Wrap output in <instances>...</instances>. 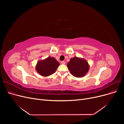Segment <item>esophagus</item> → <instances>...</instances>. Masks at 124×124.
Instances as JSON below:
<instances>
[{"instance_id":"obj_1","label":"esophagus","mask_w":124,"mask_h":124,"mask_svg":"<svg viewBox=\"0 0 124 124\" xmlns=\"http://www.w3.org/2000/svg\"><path fill=\"white\" fill-rule=\"evenodd\" d=\"M61 63H62V64L65 65V62L64 61H61Z\"/></svg>"}]
</instances>
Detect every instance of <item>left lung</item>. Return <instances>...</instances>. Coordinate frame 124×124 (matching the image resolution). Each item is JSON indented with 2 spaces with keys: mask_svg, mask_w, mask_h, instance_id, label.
Listing matches in <instances>:
<instances>
[{
  "mask_svg": "<svg viewBox=\"0 0 124 124\" xmlns=\"http://www.w3.org/2000/svg\"><path fill=\"white\" fill-rule=\"evenodd\" d=\"M67 66L71 74L79 78L85 75L89 69L86 60L77 57L71 58Z\"/></svg>",
  "mask_w": 124,
  "mask_h": 124,
  "instance_id": "1",
  "label": "left lung"
}]
</instances>
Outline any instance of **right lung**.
Here are the masks:
<instances>
[{
	"instance_id": "add662e5",
	"label": "right lung",
	"mask_w": 124,
	"mask_h": 124,
	"mask_svg": "<svg viewBox=\"0 0 124 124\" xmlns=\"http://www.w3.org/2000/svg\"><path fill=\"white\" fill-rule=\"evenodd\" d=\"M59 65V63L54 57H48L38 62L36 70L41 75L46 77L53 74Z\"/></svg>"
}]
</instances>
